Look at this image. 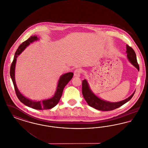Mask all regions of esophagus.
Segmentation results:
<instances>
[{
	"label": "esophagus",
	"instance_id": "34e87169",
	"mask_svg": "<svg viewBox=\"0 0 148 148\" xmlns=\"http://www.w3.org/2000/svg\"><path fill=\"white\" fill-rule=\"evenodd\" d=\"M82 73V70L80 69H77L74 71V75L75 77H79L80 75V74Z\"/></svg>",
	"mask_w": 148,
	"mask_h": 148
}]
</instances>
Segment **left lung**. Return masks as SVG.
I'll list each match as a JSON object with an SVG mask.
<instances>
[{"instance_id":"obj_1","label":"left lung","mask_w":148,"mask_h":148,"mask_svg":"<svg viewBox=\"0 0 148 148\" xmlns=\"http://www.w3.org/2000/svg\"><path fill=\"white\" fill-rule=\"evenodd\" d=\"M126 47L127 58L129 61L139 71V66L137 62L136 54L134 50L127 45ZM134 93L135 92L129 97L122 101L118 102H110L100 98L92 92L91 89L90 88L89 83L86 79H84L82 82V94L85 101L90 106L99 110L110 111L119 108L132 98Z\"/></svg>"}]
</instances>
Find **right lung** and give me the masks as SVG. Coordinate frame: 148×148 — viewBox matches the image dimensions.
<instances>
[{
    "instance_id": "right-lung-1",
    "label": "right lung",
    "mask_w": 148,
    "mask_h": 148,
    "mask_svg": "<svg viewBox=\"0 0 148 148\" xmlns=\"http://www.w3.org/2000/svg\"><path fill=\"white\" fill-rule=\"evenodd\" d=\"M38 40H39V38H38L37 36L33 35V36H31L26 41L23 42L19 45V47H18V48L17 49L15 53L14 59L10 66V75L12 80V82L13 83L14 89H15L16 96L22 103H23L25 106H28L29 107L34 109L46 110V109H51L58 104V103L60 100V99L62 95V93H63L64 87L72 79L74 74L71 72H69L63 74L60 77L59 81L58 82L56 91L55 92L54 95L50 98L44 99L42 101H37L31 100L24 96L19 90L15 82V64L16 62V58L21 54V52L23 51L24 49L30 44V43H32Z\"/></svg>"
}]
</instances>
